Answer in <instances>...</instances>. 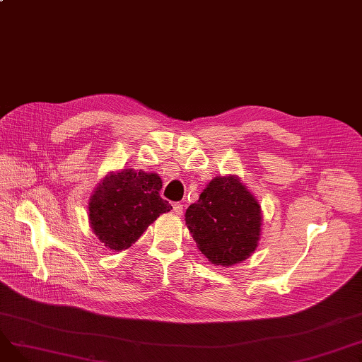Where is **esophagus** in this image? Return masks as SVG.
Wrapping results in <instances>:
<instances>
[{
	"label": "esophagus",
	"mask_w": 362,
	"mask_h": 362,
	"mask_svg": "<svg viewBox=\"0 0 362 362\" xmlns=\"http://www.w3.org/2000/svg\"><path fill=\"white\" fill-rule=\"evenodd\" d=\"M173 211L177 214V216H182L183 214V205L180 202H175L173 204Z\"/></svg>",
	"instance_id": "obj_1"
}]
</instances>
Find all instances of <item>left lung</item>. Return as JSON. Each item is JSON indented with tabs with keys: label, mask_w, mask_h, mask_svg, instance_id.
<instances>
[{
	"label": "left lung",
	"mask_w": 362,
	"mask_h": 362,
	"mask_svg": "<svg viewBox=\"0 0 362 362\" xmlns=\"http://www.w3.org/2000/svg\"><path fill=\"white\" fill-rule=\"evenodd\" d=\"M185 217L199 251L216 265L229 267L258 246L261 208L235 176L213 179Z\"/></svg>",
	"instance_id": "1"
}]
</instances>
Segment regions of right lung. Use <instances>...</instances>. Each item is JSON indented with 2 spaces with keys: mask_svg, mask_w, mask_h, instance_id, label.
<instances>
[{
  "mask_svg": "<svg viewBox=\"0 0 362 362\" xmlns=\"http://www.w3.org/2000/svg\"><path fill=\"white\" fill-rule=\"evenodd\" d=\"M163 182L156 173L124 168L108 175L89 202L93 233L112 251L127 250L171 205L160 197Z\"/></svg>",
  "mask_w": 362,
  "mask_h": 362,
  "instance_id": "add662e5",
  "label": "right lung"
}]
</instances>
